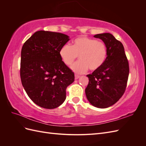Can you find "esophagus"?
Masks as SVG:
<instances>
[{
  "instance_id": "1",
  "label": "esophagus",
  "mask_w": 146,
  "mask_h": 146,
  "mask_svg": "<svg viewBox=\"0 0 146 146\" xmlns=\"http://www.w3.org/2000/svg\"><path fill=\"white\" fill-rule=\"evenodd\" d=\"M79 77H80V76H78V75H77V74L75 75V79H76V80H77V79H78Z\"/></svg>"
}]
</instances>
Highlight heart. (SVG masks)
I'll return each instance as SVG.
<instances>
[{"instance_id":"heart-1","label":"heart","mask_w":146,"mask_h":146,"mask_svg":"<svg viewBox=\"0 0 146 146\" xmlns=\"http://www.w3.org/2000/svg\"><path fill=\"white\" fill-rule=\"evenodd\" d=\"M59 55L68 66L72 65L78 56L80 61L73 64L71 69L76 73L83 74L89 68L91 70L100 68L107 59L108 50L104 42L80 36L74 39L71 46L65 44L61 47Z\"/></svg>"}]
</instances>
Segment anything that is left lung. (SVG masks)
<instances>
[{"label":"left lung","instance_id":"left-lung-1","mask_svg":"<svg viewBox=\"0 0 146 146\" xmlns=\"http://www.w3.org/2000/svg\"><path fill=\"white\" fill-rule=\"evenodd\" d=\"M94 38L103 41L107 47L105 63L91 74L85 89L88 100L94 107L106 108L114 105L124 93L129 74V62L122 44L109 33Z\"/></svg>","mask_w":146,"mask_h":146}]
</instances>
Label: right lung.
<instances>
[{
    "label": "right lung",
    "mask_w": 146,
    "mask_h": 146,
    "mask_svg": "<svg viewBox=\"0 0 146 146\" xmlns=\"http://www.w3.org/2000/svg\"><path fill=\"white\" fill-rule=\"evenodd\" d=\"M68 35L40 30L25 42L21 50L22 85L33 102L53 109L66 99V90L74 74L61 60L59 51L69 41Z\"/></svg>",
    "instance_id": "right-lung-1"
}]
</instances>
